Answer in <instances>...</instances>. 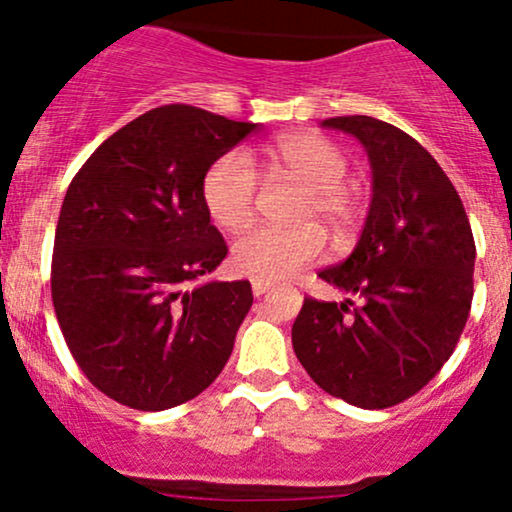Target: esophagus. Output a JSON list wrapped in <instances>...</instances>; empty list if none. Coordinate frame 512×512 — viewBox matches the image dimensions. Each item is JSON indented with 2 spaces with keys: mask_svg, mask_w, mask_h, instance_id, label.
<instances>
[{
  "mask_svg": "<svg viewBox=\"0 0 512 512\" xmlns=\"http://www.w3.org/2000/svg\"><path fill=\"white\" fill-rule=\"evenodd\" d=\"M269 289H272V284H269V281H257V279H252V293H255L257 298H260L262 293H267Z\"/></svg>",
  "mask_w": 512,
  "mask_h": 512,
  "instance_id": "obj_1",
  "label": "esophagus"
}]
</instances>
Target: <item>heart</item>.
Returning <instances> with one entry per match:
<instances>
[{
  "mask_svg": "<svg viewBox=\"0 0 512 512\" xmlns=\"http://www.w3.org/2000/svg\"><path fill=\"white\" fill-rule=\"evenodd\" d=\"M264 166L308 190L298 221H320L337 243L351 238L363 216L361 195L344 182L349 158L337 144L320 134H286L262 149ZM202 202L211 221L223 231H240L252 221L257 204V178L250 161L238 151L223 154L202 178ZM325 248L320 228L255 226L233 243L231 267L257 281L289 279L315 262Z\"/></svg>",
  "mask_w": 512,
  "mask_h": 512,
  "instance_id": "1",
  "label": "heart"
}]
</instances>
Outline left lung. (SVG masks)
<instances>
[{
	"label": "left lung",
	"instance_id": "left-lung-1",
	"mask_svg": "<svg viewBox=\"0 0 512 512\" xmlns=\"http://www.w3.org/2000/svg\"><path fill=\"white\" fill-rule=\"evenodd\" d=\"M322 127L354 134L373 170L354 252L317 274L361 305L305 298L293 351L332 397L387 409L416 395L455 351L474 296L472 226L448 175L407 132L368 115Z\"/></svg>",
	"mask_w": 512,
	"mask_h": 512
}]
</instances>
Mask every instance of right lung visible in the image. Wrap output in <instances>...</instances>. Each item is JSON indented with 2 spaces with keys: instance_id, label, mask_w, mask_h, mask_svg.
I'll use <instances>...</instances> for the list:
<instances>
[{
  "instance_id": "right-lung-1",
  "label": "right lung",
  "mask_w": 512,
  "mask_h": 512,
  "mask_svg": "<svg viewBox=\"0 0 512 512\" xmlns=\"http://www.w3.org/2000/svg\"><path fill=\"white\" fill-rule=\"evenodd\" d=\"M255 129L192 105L154 108L105 139L64 195L57 322L86 378L125 407L190 402L231 356L252 289L202 281L228 252L202 178Z\"/></svg>"
}]
</instances>
